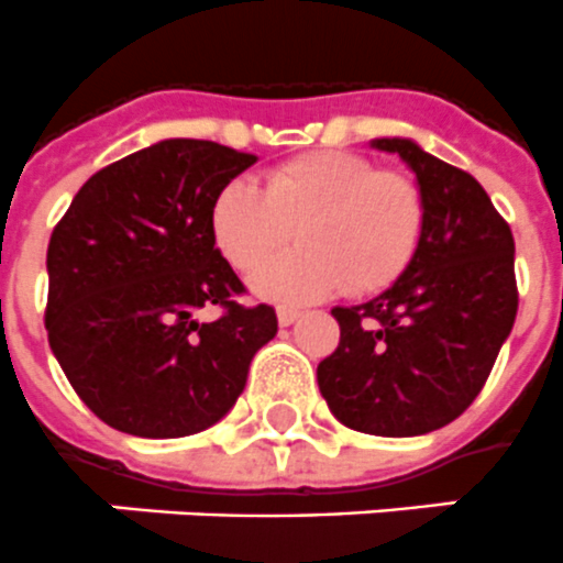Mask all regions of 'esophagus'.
<instances>
[{
    "instance_id": "esophagus-1",
    "label": "esophagus",
    "mask_w": 563,
    "mask_h": 563,
    "mask_svg": "<svg viewBox=\"0 0 563 563\" xmlns=\"http://www.w3.org/2000/svg\"><path fill=\"white\" fill-rule=\"evenodd\" d=\"M276 317H278V325H294L296 319L302 317V310L299 308H278L276 310Z\"/></svg>"
}]
</instances>
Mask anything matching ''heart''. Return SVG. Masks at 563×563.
<instances>
[{"label": "heart", "mask_w": 563, "mask_h": 563, "mask_svg": "<svg viewBox=\"0 0 563 563\" xmlns=\"http://www.w3.org/2000/svg\"><path fill=\"white\" fill-rule=\"evenodd\" d=\"M297 229L300 250L271 265ZM424 232V195L409 174L377 168L349 151L296 156L264 174L261 188L232 179L211 206L223 258L253 276L273 302L384 290L412 261Z\"/></svg>", "instance_id": "obj_1"}]
</instances>
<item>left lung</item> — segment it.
Returning a JSON list of instances; mask_svg holds the SVG:
<instances>
[{
	"label": "left lung",
	"mask_w": 563,
	"mask_h": 563,
	"mask_svg": "<svg viewBox=\"0 0 563 563\" xmlns=\"http://www.w3.org/2000/svg\"><path fill=\"white\" fill-rule=\"evenodd\" d=\"M372 147L407 162L424 232L384 294L334 308L340 345L317 366L336 421L372 435H424L460 418L485 386L517 317L515 238L467 170L412 139Z\"/></svg>",
	"instance_id": "8db88e82"
}]
</instances>
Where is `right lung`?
I'll use <instances>...</instances> for the list:
<instances>
[{
    "label": "right lung",
    "mask_w": 563,
    "mask_h": 563,
    "mask_svg": "<svg viewBox=\"0 0 563 563\" xmlns=\"http://www.w3.org/2000/svg\"><path fill=\"white\" fill-rule=\"evenodd\" d=\"M253 162L218 142L165 139L92 174L54 227L48 345L103 424L179 439L218 424L244 393L278 319L269 305L235 302L244 285L214 246L211 206ZM209 303L224 313L200 323Z\"/></svg>",
    "instance_id": "right-lung-1"
}]
</instances>
